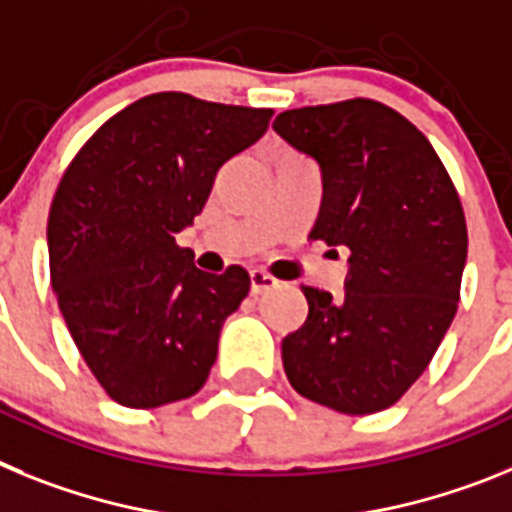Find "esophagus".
Returning <instances> with one entry per match:
<instances>
[{
	"label": "esophagus",
	"instance_id": "obj_1",
	"mask_svg": "<svg viewBox=\"0 0 512 512\" xmlns=\"http://www.w3.org/2000/svg\"><path fill=\"white\" fill-rule=\"evenodd\" d=\"M275 286H278V281H275L273 275L262 273V270H252V273H250V291H252V296H260V293L273 291Z\"/></svg>",
	"mask_w": 512,
	"mask_h": 512
}]
</instances>
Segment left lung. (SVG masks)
Masks as SVG:
<instances>
[{
    "label": "left lung",
    "instance_id": "obj_1",
    "mask_svg": "<svg viewBox=\"0 0 512 512\" xmlns=\"http://www.w3.org/2000/svg\"><path fill=\"white\" fill-rule=\"evenodd\" d=\"M273 128L322 170L309 237L350 252L342 296L301 286L309 317L283 337V368L301 397L373 415L420 379L453 322L469 247L459 193L430 141L376 100L286 110Z\"/></svg>",
    "mask_w": 512,
    "mask_h": 512
}]
</instances>
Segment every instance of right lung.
I'll use <instances>...</instances> for the list:
<instances>
[{
	"label": "right lung",
	"mask_w": 512,
	"mask_h": 512,
	"mask_svg": "<svg viewBox=\"0 0 512 512\" xmlns=\"http://www.w3.org/2000/svg\"><path fill=\"white\" fill-rule=\"evenodd\" d=\"M270 115L157 92L102 123L66 167L48 213L51 286L84 363L123 407H162L206 384L250 275L203 273L175 237Z\"/></svg>",
	"instance_id": "right-lung-1"
}]
</instances>
